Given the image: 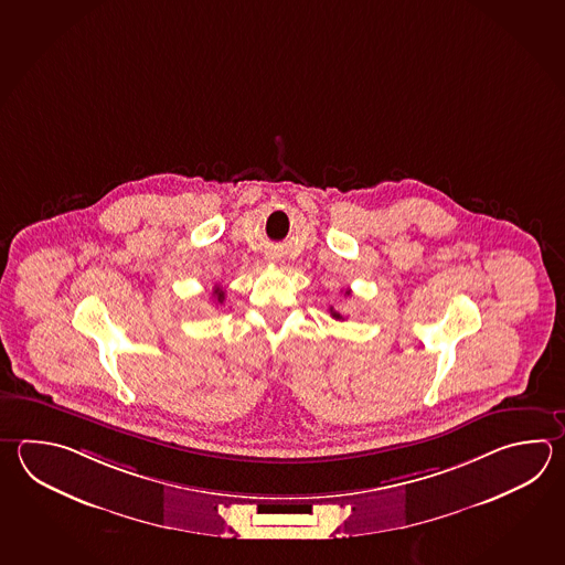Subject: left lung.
Instances as JSON below:
<instances>
[{
    "label": "left lung",
    "instance_id": "obj_1",
    "mask_svg": "<svg viewBox=\"0 0 565 565\" xmlns=\"http://www.w3.org/2000/svg\"><path fill=\"white\" fill-rule=\"evenodd\" d=\"M345 294H350V291H345ZM330 316H332V318H335V320H340V322L344 320V316H342L340 311H335L334 308H330Z\"/></svg>",
    "mask_w": 565,
    "mask_h": 565
}]
</instances>
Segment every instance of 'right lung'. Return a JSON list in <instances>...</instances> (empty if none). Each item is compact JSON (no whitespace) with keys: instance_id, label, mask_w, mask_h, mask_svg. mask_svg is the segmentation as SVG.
Wrapping results in <instances>:
<instances>
[{"instance_id":"right-lung-1","label":"right lung","mask_w":565,"mask_h":565,"mask_svg":"<svg viewBox=\"0 0 565 565\" xmlns=\"http://www.w3.org/2000/svg\"><path fill=\"white\" fill-rule=\"evenodd\" d=\"M213 296L217 298V301H220V303H223V300H225V294H223V289L221 288H215V291H213Z\"/></svg>"}]
</instances>
